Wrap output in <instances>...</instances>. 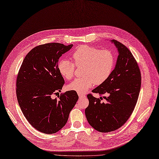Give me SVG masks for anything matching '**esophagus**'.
<instances>
[{
  "mask_svg": "<svg viewBox=\"0 0 159 159\" xmlns=\"http://www.w3.org/2000/svg\"><path fill=\"white\" fill-rule=\"evenodd\" d=\"M78 94H79V98H80V99H81V98H84L86 97V96H85V95L81 94V93H78Z\"/></svg>",
  "mask_w": 159,
  "mask_h": 159,
  "instance_id": "1",
  "label": "esophagus"
}]
</instances>
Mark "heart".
<instances>
[{"label": "heart", "mask_w": 159, "mask_h": 159, "mask_svg": "<svg viewBox=\"0 0 159 159\" xmlns=\"http://www.w3.org/2000/svg\"><path fill=\"white\" fill-rule=\"evenodd\" d=\"M74 63L77 67L83 66L84 77L75 79L67 85V89L84 93L93 84L99 85L106 81L112 73L115 66V56L109 50H100L90 46L76 48L72 54ZM73 63L61 60L58 63V70L64 79L70 80L75 75Z\"/></svg>", "instance_id": "1"}]
</instances>
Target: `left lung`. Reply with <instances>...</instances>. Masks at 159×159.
I'll return each instance as SVG.
<instances>
[{"label": "left lung", "mask_w": 159, "mask_h": 159, "mask_svg": "<svg viewBox=\"0 0 159 159\" xmlns=\"http://www.w3.org/2000/svg\"><path fill=\"white\" fill-rule=\"evenodd\" d=\"M119 53L115 67L109 79L92 92L105 95L99 98L88 94L89 105L85 115L90 125L99 132L117 130L128 120L136 106L141 88V73L129 49L111 40ZM103 98L104 103L101 101Z\"/></svg>", "instance_id": "1"}]
</instances>
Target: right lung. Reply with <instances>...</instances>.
<instances>
[{"label": "right lung", "instance_id": "1", "mask_svg": "<svg viewBox=\"0 0 159 159\" xmlns=\"http://www.w3.org/2000/svg\"><path fill=\"white\" fill-rule=\"evenodd\" d=\"M73 46L56 43L37 46L27 54L20 69L17 102L27 121L40 132L52 134L60 130L79 99L72 90L63 93L59 99L52 98L65 83L58 70L59 59Z\"/></svg>", "mask_w": 159, "mask_h": 159}]
</instances>
